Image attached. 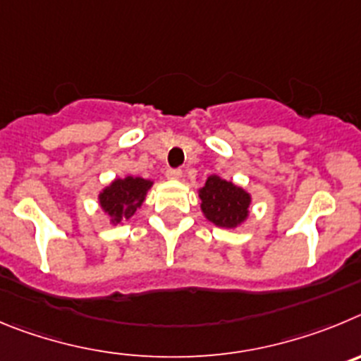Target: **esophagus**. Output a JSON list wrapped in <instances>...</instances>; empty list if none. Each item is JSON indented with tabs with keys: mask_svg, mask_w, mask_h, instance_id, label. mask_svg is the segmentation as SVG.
Returning <instances> with one entry per match:
<instances>
[{
	"mask_svg": "<svg viewBox=\"0 0 361 361\" xmlns=\"http://www.w3.org/2000/svg\"><path fill=\"white\" fill-rule=\"evenodd\" d=\"M165 176H167L169 180H180L181 171H180V169H169L167 173H165Z\"/></svg>",
	"mask_w": 361,
	"mask_h": 361,
	"instance_id": "34e87169",
	"label": "esophagus"
}]
</instances>
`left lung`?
I'll list each match as a JSON object with an SVG mask.
<instances>
[{"instance_id":"obj_1","label":"left lung","mask_w":361,"mask_h":361,"mask_svg":"<svg viewBox=\"0 0 361 361\" xmlns=\"http://www.w3.org/2000/svg\"><path fill=\"white\" fill-rule=\"evenodd\" d=\"M200 209L204 219L219 228H237L250 219L252 194L233 181L210 174L197 188Z\"/></svg>"}]
</instances>
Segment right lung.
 <instances>
[{"label": "right lung", "mask_w": 361, "mask_h": 361, "mask_svg": "<svg viewBox=\"0 0 361 361\" xmlns=\"http://www.w3.org/2000/svg\"><path fill=\"white\" fill-rule=\"evenodd\" d=\"M154 185L152 180L128 174L124 178H115L102 188L97 196L100 209L108 216L111 225H122L135 216V212L144 204L145 196Z\"/></svg>", "instance_id": "add662e5"}]
</instances>
